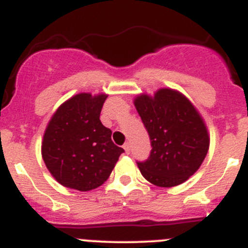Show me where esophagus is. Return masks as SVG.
Masks as SVG:
<instances>
[{"mask_svg": "<svg viewBox=\"0 0 248 248\" xmlns=\"http://www.w3.org/2000/svg\"><path fill=\"white\" fill-rule=\"evenodd\" d=\"M124 151H126V154H129V151H131V146H129V143H124Z\"/></svg>", "mask_w": 248, "mask_h": 248, "instance_id": "1", "label": "esophagus"}]
</instances>
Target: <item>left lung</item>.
Returning a JSON list of instances; mask_svg holds the SVG:
<instances>
[{
  "instance_id": "left-lung-1",
  "label": "left lung",
  "mask_w": 248,
  "mask_h": 248,
  "mask_svg": "<svg viewBox=\"0 0 248 248\" xmlns=\"http://www.w3.org/2000/svg\"><path fill=\"white\" fill-rule=\"evenodd\" d=\"M134 105L150 137L151 151L137 162L151 184L170 188L188 179L207 155L210 137L202 117L190 100L170 88L150 97L140 94Z\"/></svg>"
}]
</instances>
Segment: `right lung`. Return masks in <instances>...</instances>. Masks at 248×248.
<instances>
[{"instance_id":"1","label":"right lung","mask_w":248,"mask_h":248,"mask_svg":"<svg viewBox=\"0 0 248 248\" xmlns=\"http://www.w3.org/2000/svg\"><path fill=\"white\" fill-rule=\"evenodd\" d=\"M107 94L74 95L58 108L46 128L42 157L58 183L88 191L109 178L124 150L115 145L100 122Z\"/></svg>"}]
</instances>
